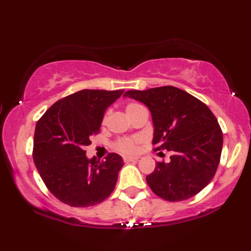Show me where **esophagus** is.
<instances>
[{"instance_id":"34e87169","label":"esophagus","mask_w":251,"mask_h":251,"mask_svg":"<svg viewBox=\"0 0 251 251\" xmlns=\"http://www.w3.org/2000/svg\"><path fill=\"white\" fill-rule=\"evenodd\" d=\"M136 160H138V158H136V157H129V156L124 157L125 163H129V161H136Z\"/></svg>"}]
</instances>
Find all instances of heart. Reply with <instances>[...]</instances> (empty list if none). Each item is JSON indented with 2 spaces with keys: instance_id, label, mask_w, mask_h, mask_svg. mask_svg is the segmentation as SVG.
Instances as JSON below:
<instances>
[{
  "instance_id": "b5f03b06",
  "label": "heart",
  "mask_w": 251,
  "mask_h": 251,
  "mask_svg": "<svg viewBox=\"0 0 251 251\" xmlns=\"http://www.w3.org/2000/svg\"><path fill=\"white\" fill-rule=\"evenodd\" d=\"M141 107V105L135 104V103H130L126 106V114L127 116H130L136 109ZM106 120H107V114L103 117V124L106 123ZM141 142V139L138 137H131V138H122L120 141H117L115 144V148L118 151L123 152V154L129 155V154H134V152L137 151L138 148V144Z\"/></svg>"
}]
</instances>
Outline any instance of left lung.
I'll return each mask as SVG.
<instances>
[{"instance_id":"obj_1","label":"left lung","mask_w":251,"mask_h":251,"mask_svg":"<svg viewBox=\"0 0 251 251\" xmlns=\"http://www.w3.org/2000/svg\"><path fill=\"white\" fill-rule=\"evenodd\" d=\"M125 97L150 108L155 151H172L168 163H156L146 177L152 193L168 201L197 195L214 178L223 150V131L206 104L174 86L127 91Z\"/></svg>"}]
</instances>
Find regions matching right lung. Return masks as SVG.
<instances>
[{"instance_id": "right-lung-1", "label": "right lung", "mask_w": 251, "mask_h": 251, "mask_svg": "<svg viewBox=\"0 0 251 251\" xmlns=\"http://www.w3.org/2000/svg\"><path fill=\"white\" fill-rule=\"evenodd\" d=\"M124 90H83L57 100L36 123L33 159L44 184L58 201L90 207L115 188L123 158L109 152L88 159L85 147L99 134L104 113Z\"/></svg>"}]
</instances>
